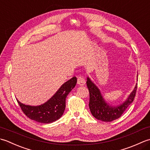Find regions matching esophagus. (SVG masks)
Instances as JSON below:
<instances>
[{
	"mask_svg": "<svg viewBox=\"0 0 150 150\" xmlns=\"http://www.w3.org/2000/svg\"><path fill=\"white\" fill-rule=\"evenodd\" d=\"M85 83H86V81L83 77H81H81H78V79H77V84L79 85L83 86V85L85 84Z\"/></svg>",
	"mask_w": 150,
	"mask_h": 150,
	"instance_id": "1",
	"label": "esophagus"
}]
</instances>
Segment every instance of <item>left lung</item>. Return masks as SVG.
Returning <instances> with one entry per match:
<instances>
[{"label": "left lung", "instance_id": "8db88e82", "mask_svg": "<svg viewBox=\"0 0 150 150\" xmlns=\"http://www.w3.org/2000/svg\"><path fill=\"white\" fill-rule=\"evenodd\" d=\"M86 84L90 92L89 107L92 115L97 119L104 122H111L122 115L127 108L134 100L137 87V84H136L133 90L123 103L116 106H113L105 100L99 89L89 77H87Z\"/></svg>", "mask_w": 150, "mask_h": 150}]
</instances>
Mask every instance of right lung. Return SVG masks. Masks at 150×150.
Listing matches in <instances>:
<instances>
[{
    "instance_id": "right-lung-1",
    "label": "right lung",
    "mask_w": 150,
    "mask_h": 150,
    "mask_svg": "<svg viewBox=\"0 0 150 150\" xmlns=\"http://www.w3.org/2000/svg\"><path fill=\"white\" fill-rule=\"evenodd\" d=\"M77 81L76 77H73L64 82L48 100L39 106L26 105L17 100L22 111L30 119L43 124L52 123L62 117L66 108L67 95L75 88Z\"/></svg>"
}]
</instances>
